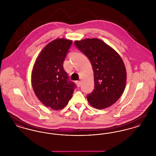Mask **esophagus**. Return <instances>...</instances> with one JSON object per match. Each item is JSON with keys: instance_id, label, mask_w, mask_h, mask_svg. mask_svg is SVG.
I'll return each instance as SVG.
<instances>
[{"instance_id": "1", "label": "esophagus", "mask_w": 156, "mask_h": 156, "mask_svg": "<svg viewBox=\"0 0 156 156\" xmlns=\"http://www.w3.org/2000/svg\"><path fill=\"white\" fill-rule=\"evenodd\" d=\"M81 83V81H77L76 82V85H77L78 87H80Z\"/></svg>"}]
</instances>
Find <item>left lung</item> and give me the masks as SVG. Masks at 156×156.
I'll return each mask as SVG.
<instances>
[{
  "label": "left lung",
  "mask_w": 156,
  "mask_h": 156,
  "mask_svg": "<svg viewBox=\"0 0 156 156\" xmlns=\"http://www.w3.org/2000/svg\"><path fill=\"white\" fill-rule=\"evenodd\" d=\"M89 58L94 71L95 88L87 95L89 104L104 109L115 104L123 94L126 83V67L119 54L97 38L74 41Z\"/></svg>",
  "instance_id": "obj_1"
}]
</instances>
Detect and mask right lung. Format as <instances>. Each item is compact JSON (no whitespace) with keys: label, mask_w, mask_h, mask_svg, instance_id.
I'll use <instances>...</instances> for the list:
<instances>
[{"label":"right lung","mask_w":156,"mask_h":156,"mask_svg":"<svg viewBox=\"0 0 156 156\" xmlns=\"http://www.w3.org/2000/svg\"><path fill=\"white\" fill-rule=\"evenodd\" d=\"M72 40H54L41 51L31 72V85L39 101L53 110L64 108L73 97L74 83L68 80L63 62Z\"/></svg>","instance_id":"add662e5"}]
</instances>
